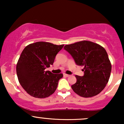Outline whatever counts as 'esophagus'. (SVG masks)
I'll list each match as a JSON object with an SVG mask.
<instances>
[{
    "label": "esophagus",
    "mask_w": 124,
    "mask_h": 124,
    "mask_svg": "<svg viewBox=\"0 0 124 124\" xmlns=\"http://www.w3.org/2000/svg\"><path fill=\"white\" fill-rule=\"evenodd\" d=\"M63 76L65 77H69L70 76V75H68V74H66V73H63Z\"/></svg>",
    "instance_id": "esophagus-1"
}]
</instances>
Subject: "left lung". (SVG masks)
<instances>
[{
  "mask_svg": "<svg viewBox=\"0 0 124 124\" xmlns=\"http://www.w3.org/2000/svg\"><path fill=\"white\" fill-rule=\"evenodd\" d=\"M64 49L72 55L76 65L84 66V75H76V83L71 86L74 92L83 97H91L100 93L108 82L111 72L106 49L89 41L66 45Z\"/></svg>",
  "mask_w": 124,
  "mask_h": 124,
  "instance_id": "8db88e82",
  "label": "left lung"
}]
</instances>
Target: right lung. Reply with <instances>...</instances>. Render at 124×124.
I'll return each mask as SVG.
<instances>
[{
	"instance_id": "1",
	"label": "right lung",
	"mask_w": 124,
	"mask_h": 124,
	"mask_svg": "<svg viewBox=\"0 0 124 124\" xmlns=\"http://www.w3.org/2000/svg\"><path fill=\"white\" fill-rule=\"evenodd\" d=\"M64 45L47 42H37L25 46L17 63L18 82L30 96L38 99L52 94L63 74H53L45 70L53 65L56 54Z\"/></svg>"
}]
</instances>
